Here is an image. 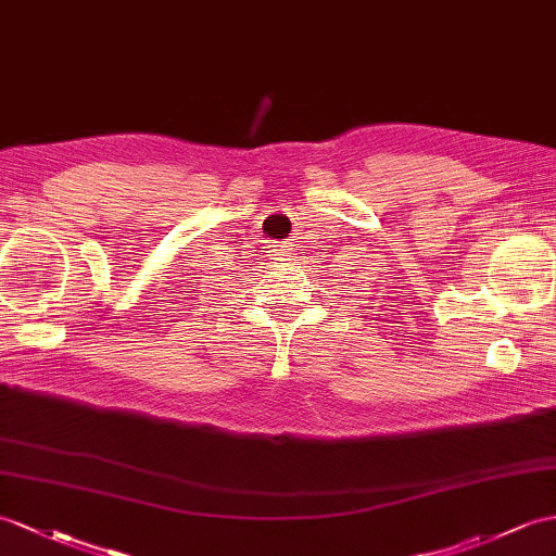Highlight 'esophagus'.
I'll use <instances>...</instances> for the list:
<instances>
[{"label": "esophagus", "mask_w": 556, "mask_h": 556, "mask_svg": "<svg viewBox=\"0 0 556 556\" xmlns=\"http://www.w3.org/2000/svg\"><path fill=\"white\" fill-rule=\"evenodd\" d=\"M268 252H274V256H290V245H270Z\"/></svg>", "instance_id": "1"}]
</instances>
